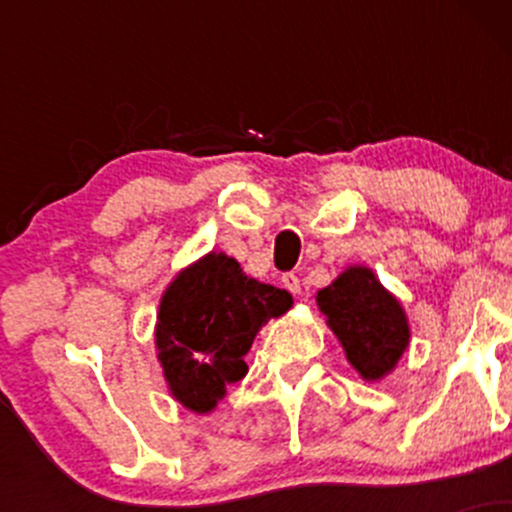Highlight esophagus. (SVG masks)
<instances>
[{
	"label": "esophagus",
	"instance_id": "1",
	"mask_svg": "<svg viewBox=\"0 0 512 512\" xmlns=\"http://www.w3.org/2000/svg\"><path fill=\"white\" fill-rule=\"evenodd\" d=\"M281 281H284V286L293 293V296H296V293H301V279H298L296 274H284L281 276Z\"/></svg>",
	"mask_w": 512,
	"mask_h": 512
}]
</instances>
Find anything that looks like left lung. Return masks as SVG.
Listing matches in <instances>:
<instances>
[{"mask_svg": "<svg viewBox=\"0 0 512 512\" xmlns=\"http://www.w3.org/2000/svg\"><path fill=\"white\" fill-rule=\"evenodd\" d=\"M317 308L342 344L346 361L366 383H380L407 351L411 330L395 293L363 264L346 267L330 286L317 291Z\"/></svg>", "mask_w": 512, "mask_h": 512, "instance_id": "1", "label": "left lung"}]
</instances>
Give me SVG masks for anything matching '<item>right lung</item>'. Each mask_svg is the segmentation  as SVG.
<instances>
[{"label":"right lung","instance_id":"1","mask_svg":"<svg viewBox=\"0 0 512 512\" xmlns=\"http://www.w3.org/2000/svg\"><path fill=\"white\" fill-rule=\"evenodd\" d=\"M289 291L252 279L226 252L211 250L175 274L156 317V358L175 402L209 414L226 387L248 373L257 332L289 313Z\"/></svg>","mask_w":512,"mask_h":512}]
</instances>
